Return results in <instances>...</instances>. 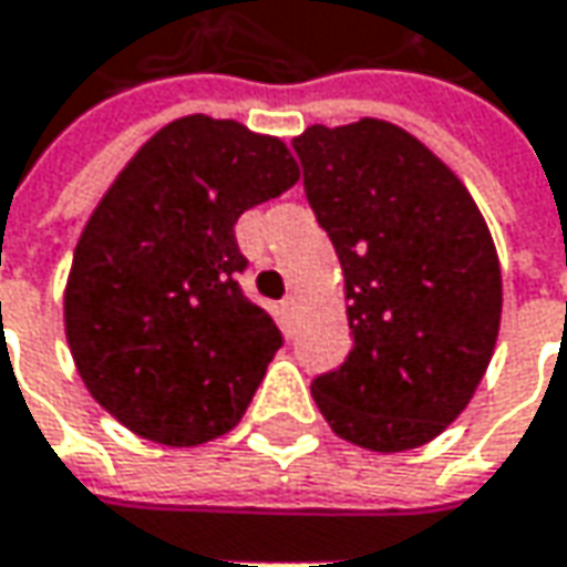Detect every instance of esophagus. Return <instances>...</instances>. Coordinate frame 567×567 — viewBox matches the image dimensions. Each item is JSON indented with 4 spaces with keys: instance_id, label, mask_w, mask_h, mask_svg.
I'll return each mask as SVG.
<instances>
[{
    "instance_id": "34e87169",
    "label": "esophagus",
    "mask_w": 567,
    "mask_h": 567,
    "mask_svg": "<svg viewBox=\"0 0 567 567\" xmlns=\"http://www.w3.org/2000/svg\"><path fill=\"white\" fill-rule=\"evenodd\" d=\"M296 309H299V302H296V296H287V299L280 302V318H284V321L290 324V321H293V318H296Z\"/></svg>"
}]
</instances>
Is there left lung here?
<instances>
[{
    "mask_svg": "<svg viewBox=\"0 0 567 567\" xmlns=\"http://www.w3.org/2000/svg\"><path fill=\"white\" fill-rule=\"evenodd\" d=\"M302 183L343 271L350 357L312 381L350 445L394 454L454 423L489 369L502 268L457 173L416 135L365 116L293 138Z\"/></svg>",
    "mask_w": 567,
    "mask_h": 567,
    "instance_id": "obj_1",
    "label": "left lung"
}]
</instances>
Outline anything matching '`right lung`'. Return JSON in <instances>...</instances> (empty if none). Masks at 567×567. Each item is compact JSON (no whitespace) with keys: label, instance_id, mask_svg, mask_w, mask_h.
<instances>
[{"label":"right lung","instance_id":"1","mask_svg":"<svg viewBox=\"0 0 567 567\" xmlns=\"http://www.w3.org/2000/svg\"><path fill=\"white\" fill-rule=\"evenodd\" d=\"M296 179L277 135L192 113L154 132L103 192L62 316L84 388L128 432L195 447L243 420L280 331L239 290L233 224Z\"/></svg>","mask_w":567,"mask_h":567}]
</instances>
